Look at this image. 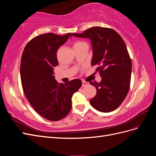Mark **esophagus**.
Instances as JSON below:
<instances>
[{"instance_id": "1", "label": "esophagus", "mask_w": 156, "mask_h": 156, "mask_svg": "<svg viewBox=\"0 0 156 156\" xmlns=\"http://www.w3.org/2000/svg\"><path fill=\"white\" fill-rule=\"evenodd\" d=\"M82 85H83V87H86V86L89 85V83H87V82H86V81H82Z\"/></svg>"}]
</instances>
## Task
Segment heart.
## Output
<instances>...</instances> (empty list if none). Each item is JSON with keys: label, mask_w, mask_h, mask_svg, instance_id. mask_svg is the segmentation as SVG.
I'll use <instances>...</instances> for the list:
<instances>
[{"label": "heart", "mask_w": 156, "mask_h": 156, "mask_svg": "<svg viewBox=\"0 0 156 156\" xmlns=\"http://www.w3.org/2000/svg\"><path fill=\"white\" fill-rule=\"evenodd\" d=\"M84 44V42H82V41H77L76 43H75L74 45H81V44Z\"/></svg>", "instance_id": "obj_1"}]
</instances>
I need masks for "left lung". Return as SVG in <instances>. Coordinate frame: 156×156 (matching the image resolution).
<instances>
[{"label": "left lung", "mask_w": 156, "mask_h": 156, "mask_svg": "<svg viewBox=\"0 0 156 156\" xmlns=\"http://www.w3.org/2000/svg\"><path fill=\"white\" fill-rule=\"evenodd\" d=\"M72 36L90 40L92 66H98L101 81L90 82L96 88V95L90 100L95 109L102 112L115 110L124 100L129 90L131 60L123 39L111 29L94 27L81 34Z\"/></svg>", "instance_id": "1"}]
</instances>
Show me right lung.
I'll return each instance as SVG.
<instances>
[{
  "label": "right lung",
  "instance_id": "add662e5",
  "mask_svg": "<svg viewBox=\"0 0 156 156\" xmlns=\"http://www.w3.org/2000/svg\"><path fill=\"white\" fill-rule=\"evenodd\" d=\"M71 33L60 36L48 33L37 36L27 44L23 52L20 74L23 92L38 114L50 121L62 120L72 108V98L82 86L75 79L58 83L54 67L58 65L56 52Z\"/></svg>",
  "mask_w": 156,
  "mask_h": 156
}]
</instances>
